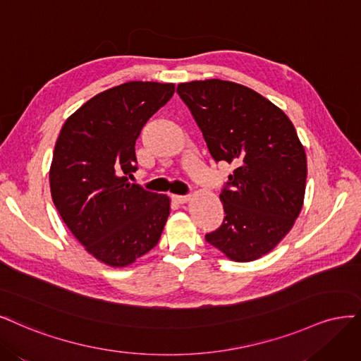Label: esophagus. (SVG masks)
Returning a JSON list of instances; mask_svg holds the SVG:
<instances>
[{
	"label": "esophagus",
	"mask_w": 361,
	"mask_h": 361,
	"mask_svg": "<svg viewBox=\"0 0 361 361\" xmlns=\"http://www.w3.org/2000/svg\"><path fill=\"white\" fill-rule=\"evenodd\" d=\"M172 197H173V201L178 202V204H185V202L190 201L189 195H172Z\"/></svg>",
	"instance_id": "obj_1"
}]
</instances>
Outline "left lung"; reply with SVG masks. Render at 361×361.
Listing matches in <instances>:
<instances>
[{
    "instance_id": "8db88e82",
    "label": "left lung",
    "mask_w": 361,
    "mask_h": 361,
    "mask_svg": "<svg viewBox=\"0 0 361 361\" xmlns=\"http://www.w3.org/2000/svg\"><path fill=\"white\" fill-rule=\"evenodd\" d=\"M216 161L235 166L220 201L222 226L205 240L235 262L270 253L303 208L307 159L294 124L269 99L220 79L178 84Z\"/></svg>"
}]
</instances>
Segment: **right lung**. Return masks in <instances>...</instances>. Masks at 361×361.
<instances>
[{
    "label": "right lung",
    "instance_id": "obj_1",
    "mask_svg": "<svg viewBox=\"0 0 361 361\" xmlns=\"http://www.w3.org/2000/svg\"><path fill=\"white\" fill-rule=\"evenodd\" d=\"M176 85L132 80L85 102L66 120L55 142L52 201L75 238L97 261L124 269L153 249L171 200L129 183L135 144Z\"/></svg>",
    "mask_w": 361,
    "mask_h": 361
}]
</instances>
